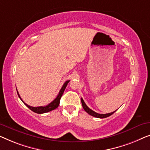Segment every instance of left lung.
<instances>
[{"instance_id":"8db88e82","label":"left lung","mask_w":150,"mask_h":150,"mask_svg":"<svg viewBox=\"0 0 150 150\" xmlns=\"http://www.w3.org/2000/svg\"><path fill=\"white\" fill-rule=\"evenodd\" d=\"M81 104H82V107H83V108L84 110H85L86 112H87L88 114H90V115H92V116H94L95 117H98V118H105V117H107L109 116H110L113 114V113L115 112V111H113V112H111V113H106V114H100V113H98L95 112V111H92V109H90L89 107H88L87 105H86L85 102H84L83 98H81Z\"/></svg>"}]
</instances>
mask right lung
Masks as SVG:
<instances>
[{
    "label": "right lung",
    "mask_w": 150,
    "mask_h": 150,
    "mask_svg": "<svg viewBox=\"0 0 150 150\" xmlns=\"http://www.w3.org/2000/svg\"><path fill=\"white\" fill-rule=\"evenodd\" d=\"M70 81V80H68V81H65V83L63 84L62 87V88H61L60 92H59V93L58 94V96H57V97L56 98L54 99V100L52 101V103H50L49 105H46V106H41V107H31L30 106V105H27L26 103H25L24 101L22 100V99L21 98V97L20 96V94H19L18 92L17 91V93H18V96L20 97V98L21 99V100L22 101L23 103H24L25 105H26L27 107H28L29 109H30L31 111H34L35 113H47V112H49V111H52L54 110V109H56L57 107H58L59 104H60V100L61 98V97H62L63 93H64V91L65 90V88H66L67 84H68L69 82ZM17 90V89H16Z\"/></svg>",
    "instance_id": "1"
}]
</instances>
